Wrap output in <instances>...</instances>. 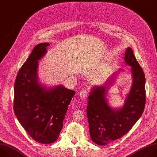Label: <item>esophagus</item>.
Here are the masks:
<instances>
[{"label": "esophagus", "instance_id": "34e87169", "mask_svg": "<svg viewBox=\"0 0 157 157\" xmlns=\"http://www.w3.org/2000/svg\"><path fill=\"white\" fill-rule=\"evenodd\" d=\"M79 95L80 98H81L82 99H85L87 96V93L86 91L82 90V91H80Z\"/></svg>", "mask_w": 157, "mask_h": 157}]
</instances>
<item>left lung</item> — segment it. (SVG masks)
Listing matches in <instances>:
<instances>
[{"label":"left lung","mask_w":157,"mask_h":157,"mask_svg":"<svg viewBox=\"0 0 157 157\" xmlns=\"http://www.w3.org/2000/svg\"><path fill=\"white\" fill-rule=\"evenodd\" d=\"M125 63L131 66L132 85L121 108L110 107L106 98L109 87L114 83L116 74L102 86H93L88 97L87 116L92 140L105 145L126 134L140 119L145 104V77L132 50L125 51ZM122 68L119 72L123 71Z\"/></svg>","instance_id":"obj_1"}]
</instances>
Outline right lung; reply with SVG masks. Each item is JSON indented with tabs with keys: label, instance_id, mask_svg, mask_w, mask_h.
Wrapping results in <instances>:
<instances>
[{
	"label": "right lung",
	"instance_id": "right-lung-1",
	"mask_svg": "<svg viewBox=\"0 0 157 157\" xmlns=\"http://www.w3.org/2000/svg\"><path fill=\"white\" fill-rule=\"evenodd\" d=\"M49 45L41 43L35 47L14 84L15 114L29 135L43 144L58 139L68 105L75 94L63 85L48 88L38 81V61L45 55Z\"/></svg>",
	"mask_w": 157,
	"mask_h": 157
}]
</instances>
